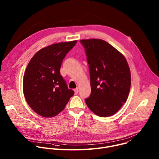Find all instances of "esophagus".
Here are the masks:
<instances>
[{"instance_id": "34e87169", "label": "esophagus", "mask_w": 159, "mask_h": 159, "mask_svg": "<svg viewBox=\"0 0 159 159\" xmlns=\"http://www.w3.org/2000/svg\"><path fill=\"white\" fill-rule=\"evenodd\" d=\"M78 92H79V89H78V88H77V89H74V93H75V95H77V94H78Z\"/></svg>"}]
</instances>
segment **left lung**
<instances>
[{
  "instance_id": "8db88e82",
  "label": "left lung",
  "mask_w": 159,
  "mask_h": 159,
  "mask_svg": "<svg viewBox=\"0 0 159 159\" xmlns=\"http://www.w3.org/2000/svg\"><path fill=\"white\" fill-rule=\"evenodd\" d=\"M89 63L91 94L88 107L101 117L116 113L126 102L131 87V73L124 55L100 39H81Z\"/></svg>"
}]
</instances>
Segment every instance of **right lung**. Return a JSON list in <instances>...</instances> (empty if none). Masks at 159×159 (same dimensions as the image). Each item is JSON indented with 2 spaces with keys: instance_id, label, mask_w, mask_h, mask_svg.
<instances>
[{
  "instance_id": "obj_1",
  "label": "right lung",
  "mask_w": 159,
  "mask_h": 159,
  "mask_svg": "<svg viewBox=\"0 0 159 159\" xmlns=\"http://www.w3.org/2000/svg\"><path fill=\"white\" fill-rule=\"evenodd\" d=\"M77 41L57 43L39 50L25 70L22 86L26 101L38 115L46 118L63 111L74 92L60 75L63 58Z\"/></svg>"
}]
</instances>
